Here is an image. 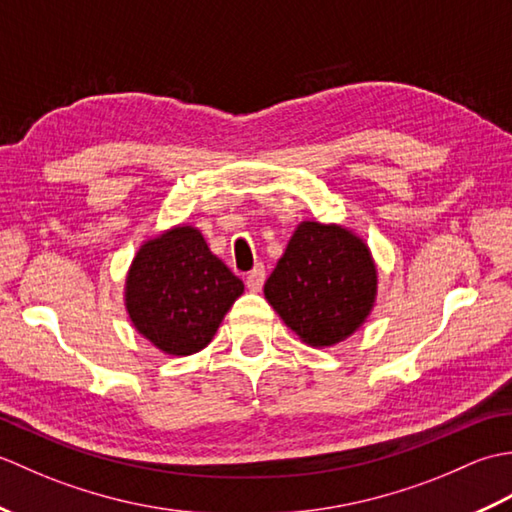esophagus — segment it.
Here are the masks:
<instances>
[{"label": "esophagus", "instance_id": "obj_1", "mask_svg": "<svg viewBox=\"0 0 512 512\" xmlns=\"http://www.w3.org/2000/svg\"><path fill=\"white\" fill-rule=\"evenodd\" d=\"M264 281H266V270H264L262 264H257V266L246 275V286H248L250 292H259V290H262Z\"/></svg>", "mask_w": 512, "mask_h": 512}]
</instances>
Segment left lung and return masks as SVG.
Listing matches in <instances>:
<instances>
[{"label": "left lung", "mask_w": 512, "mask_h": 512, "mask_svg": "<svg viewBox=\"0 0 512 512\" xmlns=\"http://www.w3.org/2000/svg\"><path fill=\"white\" fill-rule=\"evenodd\" d=\"M264 295L303 343L332 347L352 336L374 310L378 270L372 250L341 224L301 222Z\"/></svg>", "instance_id": "obj_1"}]
</instances>
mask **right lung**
<instances>
[{"label": "right lung", "mask_w": 512, "mask_h": 512, "mask_svg": "<svg viewBox=\"0 0 512 512\" xmlns=\"http://www.w3.org/2000/svg\"><path fill=\"white\" fill-rule=\"evenodd\" d=\"M244 284L202 233L178 224L140 244L125 277V308L138 334L169 356L211 343Z\"/></svg>", "instance_id": "1"}]
</instances>
